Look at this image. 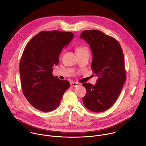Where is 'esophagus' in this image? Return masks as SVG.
<instances>
[{"label": "esophagus", "instance_id": "34e87169", "mask_svg": "<svg viewBox=\"0 0 146 146\" xmlns=\"http://www.w3.org/2000/svg\"><path fill=\"white\" fill-rule=\"evenodd\" d=\"M70 85H71V86H72V87H78V86H80V83L75 82H72L70 83Z\"/></svg>", "mask_w": 146, "mask_h": 146}]
</instances>
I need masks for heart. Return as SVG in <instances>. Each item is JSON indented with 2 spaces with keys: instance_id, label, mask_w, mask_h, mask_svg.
I'll return each mask as SVG.
<instances>
[{
  "instance_id": "obj_1",
  "label": "heart",
  "mask_w": 146,
  "mask_h": 146,
  "mask_svg": "<svg viewBox=\"0 0 146 146\" xmlns=\"http://www.w3.org/2000/svg\"><path fill=\"white\" fill-rule=\"evenodd\" d=\"M76 52H77V54H81V53H84V52L88 53V49L86 46H78L76 48Z\"/></svg>"
}]
</instances>
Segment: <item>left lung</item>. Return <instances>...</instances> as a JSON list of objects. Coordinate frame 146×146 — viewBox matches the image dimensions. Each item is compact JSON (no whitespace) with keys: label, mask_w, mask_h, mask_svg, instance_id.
<instances>
[{"label":"left lung","mask_w":146,"mask_h":146,"mask_svg":"<svg viewBox=\"0 0 146 146\" xmlns=\"http://www.w3.org/2000/svg\"><path fill=\"white\" fill-rule=\"evenodd\" d=\"M80 38L91 47V69L98 77L95 85L82 84L87 90L82 102L88 110L103 112L113 105L125 81L123 51L116 39L98 30L84 31Z\"/></svg>","instance_id":"obj_1"}]
</instances>
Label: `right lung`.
<instances>
[{
    "mask_svg": "<svg viewBox=\"0 0 146 146\" xmlns=\"http://www.w3.org/2000/svg\"><path fill=\"white\" fill-rule=\"evenodd\" d=\"M74 37L70 32L42 31L26 46L19 63L23 94L35 109L48 112L56 109L65 92L69 88L67 80L52 74L64 47Z\"/></svg>",
    "mask_w": 146,
    "mask_h": 146,
    "instance_id": "1",
    "label": "right lung"
}]
</instances>
